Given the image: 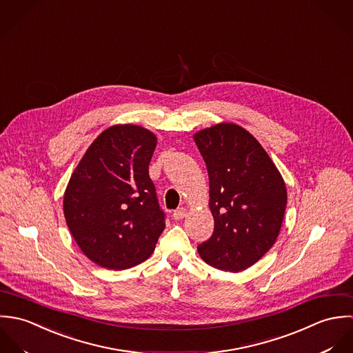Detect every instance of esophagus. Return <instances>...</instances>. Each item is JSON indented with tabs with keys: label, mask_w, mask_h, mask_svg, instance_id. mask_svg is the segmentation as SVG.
Listing matches in <instances>:
<instances>
[{
	"label": "esophagus",
	"mask_w": 353,
	"mask_h": 353,
	"mask_svg": "<svg viewBox=\"0 0 353 353\" xmlns=\"http://www.w3.org/2000/svg\"><path fill=\"white\" fill-rule=\"evenodd\" d=\"M185 215H187V210L184 208H180V209H177V210H174V212H173V218L176 221H181Z\"/></svg>",
	"instance_id": "esophagus-1"
}]
</instances>
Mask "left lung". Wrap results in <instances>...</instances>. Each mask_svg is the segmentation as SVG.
I'll list each match as a JSON object with an SVG mask.
<instances>
[{"label": "left lung", "mask_w": 353, "mask_h": 353, "mask_svg": "<svg viewBox=\"0 0 353 353\" xmlns=\"http://www.w3.org/2000/svg\"><path fill=\"white\" fill-rule=\"evenodd\" d=\"M208 166L214 232L198 245L212 268L237 273L276 243L286 208L281 173L244 128L222 123L194 135Z\"/></svg>", "instance_id": "left-lung-1"}]
</instances>
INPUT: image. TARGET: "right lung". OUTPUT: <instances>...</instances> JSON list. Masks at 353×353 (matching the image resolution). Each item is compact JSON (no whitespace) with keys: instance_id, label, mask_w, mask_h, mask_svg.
Instances as JSON below:
<instances>
[{"instance_id":"add662e5","label":"right lung","mask_w":353,"mask_h":353,"mask_svg":"<svg viewBox=\"0 0 353 353\" xmlns=\"http://www.w3.org/2000/svg\"><path fill=\"white\" fill-rule=\"evenodd\" d=\"M157 137L120 124L91 143L72 173L64 215L76 244L101 268L130 269L144 262L165 229L148 165Z\"/></svg>"}]
</instances>
